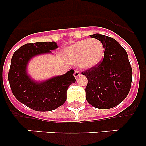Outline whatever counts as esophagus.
<instances>
[{
    "instance_id": "1",
    "label": "esophagus",
    "mask_w": 146,
    "mask_h": 146,
    "mask_svg": "<svg viewBox=\"0 0 146 146\" xmlns=\"http://www.w3.org/2000/svg\"><path fill=\"white\" fill-rule=\"evenodd\" d=\"M74 77H76V78H77V77H78L80 75V72L79 70H76L75 72H74Z\"/></svg>"
}]
</instances>
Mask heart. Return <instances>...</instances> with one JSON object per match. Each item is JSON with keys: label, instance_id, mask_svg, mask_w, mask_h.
Segmentation results:
<instances>
[{"label": "heart", "instance_id": "obj_1", "mask_svg": "<svg viewBox=\"0 0 146 146\" xmlns=\"http://www.w3.org/2000/svg\"><path fill=\"white\" fill-rule=\"evenodd\" d=\"M65 55L69 61L88 69L98 65L102 60L104 47L99 40H82L67 49Z\"/></svg>", "mask_w": 146, "mask_h": 146}]
</instances>
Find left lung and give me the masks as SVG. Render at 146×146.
<instances>
[{
	"mask_svg": "<svg viewBox=\"0 0 146 146\" xmlns=\"http://www.w3.org/2000/svg\"><path fill=\"white\" fill-rule=\"evenodd\" d=\"M104 47V58L98 65L82 72L88 79L86 100L94 108L110 109L127 96L131 88L132 69L126 50L116 40L95 33Z\"/></svg>",
	"mask_w": 146,
	"mask_h": 146,
	"instance_id": "left-lung-1",
	"label": "left lung"
}]
</instances>
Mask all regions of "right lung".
<instances>
[{"mask_svg": "<svg viewBox=\"0 0 146 146\" xmlns=\"http://www.w3.org/2000/svg\"><path fill=\"white\" fill-rule=\"evenodd\" d=\"M56 48L55 42L26 44L15 51L11 58L8 74L11 92L18 101L36 111H50L61 106L66 100L67 89L76 81L73 69L41 82L32 80L28 75L26 68L30 59Z\"/></svg>", "mask_w": 146, "mask_h": 146, "instance_id": "1", "label": "right lung"}]
</instances>
